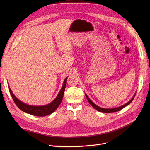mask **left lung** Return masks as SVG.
Wrapping results in <instances>:
<instances>
[{
	"mask_svg": "<svg viewBox=\"0 0 150 150\" xmlns=\"http://www.w3.org/2000/svg\"><path fill=\"white\" fill-rule=\"evenodd\" d=\"M135 95H136V93H135V94H134V96H133V98H131L128 103H126V104H123V105H122V106H119V107H117V108H103L99 107V106H97L96 104H94V103L89 99V98L88 96V95L85 93V96H86V98H87L88 101V102L89 103V104H91V105L94 109H96V110L97 111H99V112H105V113H106V112H107V113L114 112L122 110V108H124L126 107V106H128V104H129L131 102H132V101L133 100V99H134V96H135Z\"/></svg>",
	"mask_w": 150,
	"mask_h": 150,
	"instance_id": "8db88e82",
	"label": "left lung"
}]
</instances>
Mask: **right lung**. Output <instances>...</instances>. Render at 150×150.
I'll use <instances>...</instances> for the list:
<instances>
[{"instance_id":"1","label":"right lung","mask_w":150,"mask_h":150,"mask_svg":"<svg viewBox=\"0 0 150 150\" xmlns=\"http://www.w3.org/2000/svg\"><path fill=\"white\" fill-rule=\"evenodd\" d=\"M67 78H65L64 83L62 84V87L60 90L59 93L57 94V97L54 100L48 104L44 106H31L28 104H25L18 99L14 94L12 92L11 89L8 86L10 93L12 96L13 101L16 103L17 106L21 110L26 113H28L31 115L37 116H45L49 115L55 111L57 108L60 105V104L62 100L63 95L64 93V90L66 85V79Z\"/></svg>"}]
</instances>
